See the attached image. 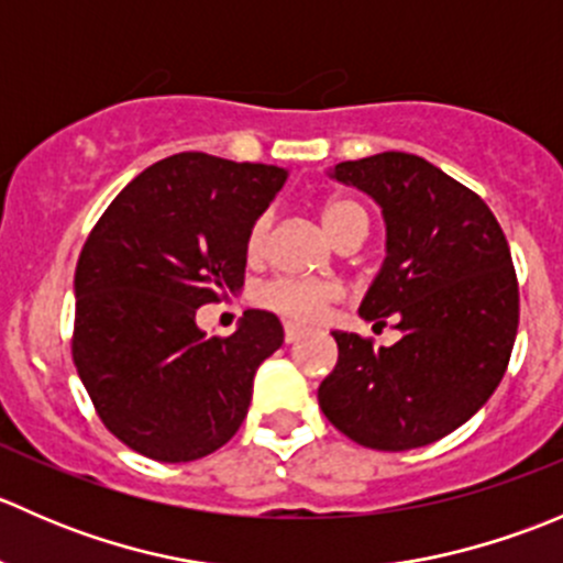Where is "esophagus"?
<instances>
[{
    "label": "esophagus",
    "mask_w": 563,
    "mask_h": 563,
    "mask_svg": "<svg viewBox=\"0 0 563 563\" xmlns=\"http://www.w3.org/2000/svg\"><path fill=\"white\" fill-rule=\"evenodd\" d=\"M305 338V329H299L297 323H286V343H297V340Z\"/></svg>",
    "instance_id": "esophagus-1"
}]
</instances>
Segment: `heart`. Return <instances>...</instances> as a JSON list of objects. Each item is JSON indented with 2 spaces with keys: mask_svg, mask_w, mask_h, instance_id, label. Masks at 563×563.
Listing matches in <instances>:
<instances>
[{
  "mask_svg": "<svg viewBox=\"0 0 563 563\" xmlns=\"http://www.w3.org/2000/svg\"><path fill=\"white\" fill-rule=\"evenodd\" d=\"M321 223L327 234L332 236L338 245H345L351 240H365L367 225H371V214L360 201L349 196H334L323 201L321 207ZM272 218L269 214H258L253 220L245 240V253L250 261H258L264 255L266 236H269ZM340 291L332 283L321 280H297V277H275V280L264 283L255 291V302L261 308L272 310V313L288 318L297 323H316L321 321L329 305L338 302Z\"/></svg>",
  "mask_w": 563,
  "mask_h": 563,
  "instance_id": "obj_1",
  "label": "heart"
}]
</instances>
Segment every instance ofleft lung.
<instances>
[{
    "label": "left lung",
    "mask_w": 563,
    "mask_h": 563,
    "mask_svg": "<svg viewBox=\"0 0 563 563\" xmlns=\"http://www.w3.org/2000/svg\"><path fill=\"white\" fill-rule=\"evenodd\" d=\"M332 176L376 198L387 258L360 305L400 340L376 349L332 332L338 365L318 387L323 417L351 441L406 452L468 422L507 373L520 294L507 236L487 203L424 157L345 161Z\"/></svg>",
    "instance_id": "obj_1"
}]
</instances>
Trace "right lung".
<instances>
[{"mask_svg": "<svg viewBox=\"0 0 563 563\" xmlns=\"http://www.w3.org/2000/svg\"><path fill=\"white\" fill-rule=\"evenodd\" d=\"M286 172L179 152L108 203L76 266L73 362L122 444L161 463L220 450L245 422L253 376L283 345L266 310L229 338L196 327L201 305L245 283V240Z\"/></svg>", "mask_w": 563, "mask_h": 563, "instance_id": "1", "label": "right lung"}]
</instances>
